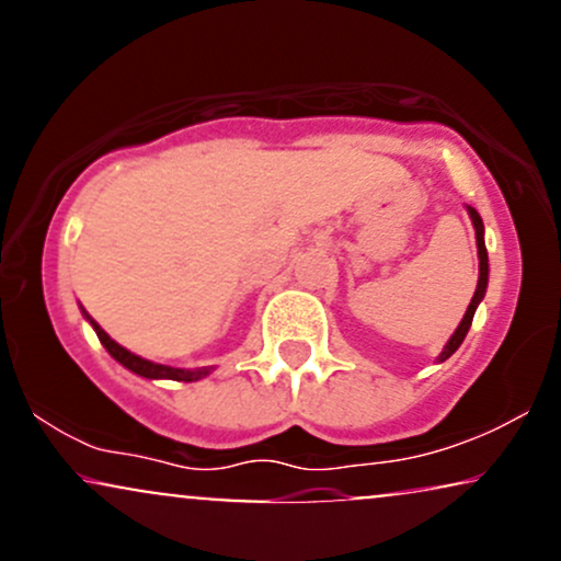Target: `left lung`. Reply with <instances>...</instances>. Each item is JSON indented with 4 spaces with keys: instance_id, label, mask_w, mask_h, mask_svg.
<instances>
[{
    "instance_id": "8db88e82",
    "label": "left lung",
    "mask_w": 561,
    "mask_h": 561,
    "mask_svg": "<svg viewBox=\"0 0 561 561\" xmlns=\"http://www.w3.org/2000/svg\"><path fill=\"white\" fill-rule=\"evenodd\" d=\"M467 214H469V218H472V227H474V240H478V261H480V276H478V289H474V295H472V300H469V306H467V313H465V319L459 321V327H456V332L450 334L448 337V343L443 345V351H440V356H437V364H443L446 362V358H450L454 356L456 351H459V345L465 343V337H467V332H469V327H472V319H474V311H478V306L482 302V298H485V289H488V272H491V268H488V250H485V227H482V218H480V214L474 208H469L467 205Z\"/></svg>"
}]
</instances>
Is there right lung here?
<instances>
[{
  "mask_svg": "<svg viewBox=\"0 0 561 561\" xmlns=\"http://www.w3.org/2000/svg\"><path fill=\"white\" fill-rule=\"evenodd\" d=\"M83 319L89 321V324L94 327L96 337H100V343L105 345V351L111 353V356L118 362L121 366H126L128 371H134V375L145 377V379H176V382H197V379L208 377L210 371H214V366H199V369H176V366H165V364H156V362H147V358L137 356V353L126 351L124 345H118L115 340L102 330L96 321L89 317L87 311H83Z\"/></svg>",
  "mask_w": 561,
  "mask_h": 561,
  "instance_id": "1",
  "label": "right lung"
}]
</instances>
